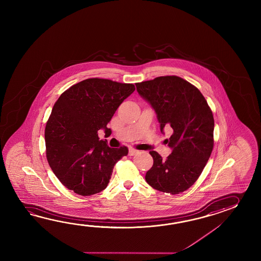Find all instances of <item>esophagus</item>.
<instances>
[{
	"instance_id": "esophagus-1",
	"label": "esophagus",
	"mask_w": 261,
	"mask_h": 261,
	"mask_svg": "<svg viewBox=\"0 0 261 261\" xmlns=\"http://www.w3.org/2000/svg\"><path fill=\"white\" fill-rule=\"evenodd\" d=\"M137 153H138L137 150L133 149V148H129V149H128V155H136Z\"/></svg>"
}]
</instances>
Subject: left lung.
Returning <instances> with one entry per match:
<instances>
[{"instance_id": "1", "label": "left lung", "mask_w": 261, "mask_h": 261, "mask_svg": "<svg viewBox=\"0 0 261 261\" xmlns=\"http://www.w3.org/2000/svg\"><path fill=\"white\" fill-rule=\"evenodd\" d=\"M139 95L154 109L161 132L171 127L166 161L150 151L153 166L145 181L161 192L179 194L189 189L203 171L214 147L215 121L200 90L178 76H161L135 84Z\"/></svg>"}]
</instances>
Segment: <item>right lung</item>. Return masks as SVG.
Here are the masks:
<instances>
[{
  "instance_id": "right-lung-1",
  "label": "right lung",
  "mask_w": 261,
  "mask_h": 261,
  "mask_svg": "<svg viewBox=\"0 0 261 261\" xmlns=\"http://www.w3.org/2000/svg\"><path fill=\"white\" fill-rule=\"evenodd\" d=\"M134 90L133 84L89 78L72 86L56 101L44 132L46 158L67 189L90 196L107 187L115 164L128 150L109 147L98 133L111 134L107 124Z\"/></svg>"
}]
</instances>
